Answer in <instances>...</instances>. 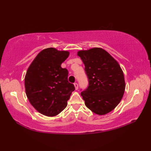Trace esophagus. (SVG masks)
<instances>
[{"label":"esophagus","mask_w":151,"mask_h":151,"mask_svg":"<svg viewBox=\"0 0 151 151\" xmlns=\"http://www.w3.org/2000/svg\"><path fill=\"white\" fill-rule=\"evenodd\" d=\"M74 85H75V87L76 90H77V89L78 88V83L76 82V83H74Z\"/></svg>","instance_id":"1"}]
</instances>
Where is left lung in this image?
<instances>
[{
    "mask_svg": "<svg viewBox=\"0 0 151 151\" xmlns=\"http://www.w3.org/2000/svg\"><path fill=\"white\" fill-rule=\"evenodd\" d=\"M78 56L85 65L88 86L81 92L85 105L99 115L112 111L123 96L125 82L117 61L101 48L80 50Z\"/></svg>",
    "mask_w": 151,
    "mask_h": 151,
    "instance_id": "8db88e82",
    "label": "left lung"
}]
</instances>
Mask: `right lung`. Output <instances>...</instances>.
Returning a JSON list of instances; mask_svg holds the SVG:
<instances>
[{
  "mask_svg": "<svg viewBox=\"0 0 151 151\" xmlns=\"http://www.w3.org/2000/svg\"><path fill=\"white\" fill-rule=\"evenodd\" d=\"M68 55V51L46 48L38 54L27 71L24 86L27 98L45 116H53L63 111L75 89L68 81V70L61 67Z\"/></svg>",
  "mask_w": 151,
  "mask_h": 151,
  "instance_id": "1",
  "label": "right lung"
}]
</instances>
